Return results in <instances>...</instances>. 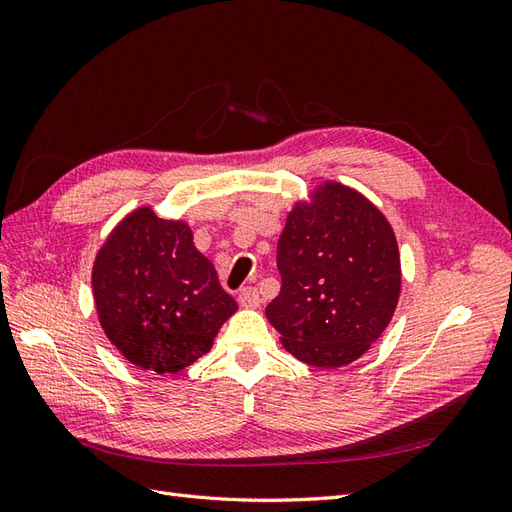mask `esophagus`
Returning a JSON list of instances; mask_svg holds the SVG:
<instances>
[{
	"label": "esophagus",
	"mask_w": 512,
	"mask_h": 512,
	"mask_svg": "<svg viewBox=\"0 0 512 512\" xmlns=\"http://www.w3.org/2000/svg\"><path fill=\"white\" fill-rule=\"evenodd\" d=\"M239 303L243 307H258L260 305V294L258 288L254 286H245L239 290Z\"/></svg>",
	"instance_id": "34e87169"
}]
</instances>
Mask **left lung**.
<instances>
[{
  "label": "left lung",
  "instance_id": "1",
  "mask_svg": "<svg viewBox=\"0 0 512 512\" xmlns=\"http://www.w3.org/2000/svg\"><path fill=\"white\" fill-rule=\"evenodd\" d=\"M282 290L267 305L284 348L333 369L359 359L391 322L399 250L391 224L365 196L324 183L288 215L277 241Z\"/></svg>",
  "mask_w": 512,
  "mask_h": 512
}]
</instances>
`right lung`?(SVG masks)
Returning a JSON list of instances; mask_svg holds the SVG:
<instances>
[{"instance_id": "right-lung-1", "label": "right lung", "mask_w": 512, "mask_h": 512, "mask_svg": "<svg viewBox=\"0 0 512 512\" xmlns=\"http://www.w3.org/2000/svg\"><path fill=\"white\" fill-rule=\"evenodd\" d=\"M94 299L106 337L126 359L175 374L211 350L213 337L237 312L192 230L149 207L132 211L98 252Z\"/></svg>"}]
</instances>
